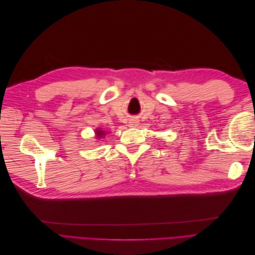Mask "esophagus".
<instances>
[{"label": "esophagus", "mask_w": 255, "mask_h": 255, "mask_svg": "<svg viewBox=\"0 0 255 255\" xmlns=\"http://www.w3.org/2000/svg\"><path fill=\"white\" fill-rule=\"evenodd\" d=\"M128 126H129V127H132V128H135V127H137V126H138V121H137V120H134V119L129 120V122H128Z\"/></svg>", "instance_id": "1"}]
</instances>
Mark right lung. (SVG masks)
<instances>
[{
    "instance_id": "1",
    "label": "right lung",
    "mask_w": 255,
    "mask_h": 255,
    "mask_svg": "<svg viewBox=\"0 0 255 255\" xmlns=\"http://www.w3.org/2000/svg\"><path fill=\"white\" fill-rule=\"evenodd\" d=\"M96 135H97V138H99V139H100V138H102V137H104L106 135V132H105V130L100 128H98L96 129Z\"/></svg>"
}]
</instances>
